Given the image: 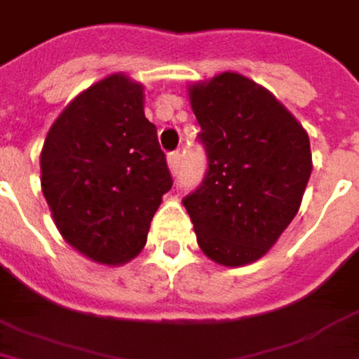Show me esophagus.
Listing matches in <instances>:
<instances>
[{
	"label": "esophagus",
	"instance_id": "obj_1",
	"mask_svg": "<svg viewBox=\"0 0 359 359\" xmlns=\"http://www.w3.org/2000/svg\"><path fill=\"white\" fill-rule=\"evenodd\" d=\"M168 168H170L172 174L178 172V168H181V153H178V151H172V153L168 155Z\"/></svg>",
	"mask_w": 359,
	"mask_h": 359
}]
</instances>
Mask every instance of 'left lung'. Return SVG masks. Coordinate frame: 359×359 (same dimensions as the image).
I'll use <instances>...</instances> for the list:
<instances>
[{"label": "left lung", "instance_id": "8db88e82", "mask_svg": "<svg viewBox=\"0 0 359 359\" xmlns=\"http://www.w3.org/2000/svg\"><path fill=\"white\" fill-rule=\"evenodd\" d=\"M208 172L183 204L202 252L225 267L259 261L301 208L311 147L297 117L257 81L225 71L189 86Z\"/></svg>", "mask_w": 359, "mask_h": 359}]
</instances>
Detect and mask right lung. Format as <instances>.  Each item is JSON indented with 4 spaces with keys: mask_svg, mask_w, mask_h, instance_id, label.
<instances>
[{
    "mask_svg": "<svg viewBox=\"0 0 359 359\" xmlns=\"http://www.w3.org/2000/svg\"><path fill=\"white\" fill-rule=\"evenodd\" d=\"M142 92L126 73L107 75L62 109L43 140L41 191L54 225L94 263L132 261L172 187Z\"/></svg>",
    "mask_w": 359,
    "mask_h": 359,
    "instance_id": "add662e5",
    "label": "right lung"
}]
</instances>
